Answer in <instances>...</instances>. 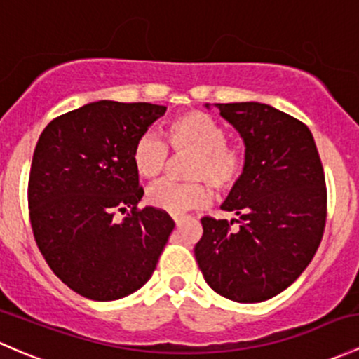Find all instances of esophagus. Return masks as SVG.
<instances>
[{"label":"esophagus","instance_id":"esophagus-1","mask_svg":"<svg viewBox=\"0 0 359 359\" xmlns=\"http://www.w3.org/2000/svg\"><path fill=\"white\" fill-rule=\"evenodd\" d=\"M184 220L182 215H173V222H175V225H180V222Z\"/></svg>","mask_w":359,"mask_h":359}]
</instances>
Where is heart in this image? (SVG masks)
Masks as SVG:
<instances>
[{
    "label": "heart",
    "instance_id": "b5f03b06",
    "mask_svg": "<svg viewBox=\"0 0 359 359\" xmlns=\"http://www.w3.org/2000/svg\"><path fill=\"white\" fill-rule=\"evenodd\" d=\"M167 137L177 153H194L189 177L205 180L215 191L229 192L239 184L246 170V154L237 146L227 144L224 126L201 111H186L170 122ZM168 148L154 134H142L132 149V163L142 179H156L163 172ZM146 201L153 208L170 215H182L203 208L210 201L206 184L165 182L149 187Z\"/></svg>",
    "mask_w": 359,
    "mask_h": 359
}]
</instances>
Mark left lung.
Here are the masks:
<instances>
[{
    "label": "left lung",
    "mask_w": 359,
    "mask_h": 359,
    "mask_svg": "<svg viewBox=\"0 0 359 359\" xmlns=\"http://www.w3.org/2000/svg\"><path fill=\"white\" fill-rule=\"evenodd\" d=\"M215 107L243 137L246 170L222 205L239 218H201L196 262L217 294L262 303L315 256L327 220L325 175L315 139L297 118L255 101Z\"/></svg>",
    "instance_id": "obj_1"
}]
</instances>
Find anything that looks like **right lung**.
Returning a JSON list of instances; mask_svg holds the SVG:
<instances>
[{
    "label": "right lung",
    "instance_id": "1",
    "mask_svg": "<svg viewBox=\"0 0 359 359\" xmlns=\"http://www.w3.org/2000/svg\"><path fill=\"white\" fill-rule=\"evenodd\" d=\"M165 111L101 100L56 116L39 135L29 175L34 237L56 277L88 299L141 289L175 227L167 211L137 208L144 191L132 163L135 141Z\"/></svg>",
    "mask_w": 359,
    "mask_h": 359
}]
</instances>
